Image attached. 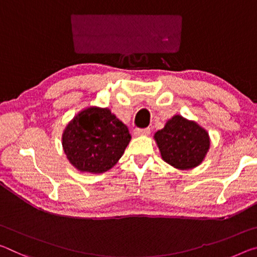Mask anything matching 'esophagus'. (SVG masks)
Listing matches in <instances>:
<instances>
[{"instance_id": "34e87169", "label": "esophagus", "mask_w": 257, "mask_h": 257, "mask_svg": "<svg viewBox=\"0 0 257 257\" xmlns=\"http://www.w3.org/2000/svg\"><path fill=\"white\" fill-rule=\"evenodd\" d=\"M151 133L150 128H145V129H135L134 132V135L135 136H148Z\"/></svg>"}]
</instances>
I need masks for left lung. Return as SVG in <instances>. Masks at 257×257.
Segmentation results:
<instances>
[{"mask_svg":"<svg viewBox=\"0 0 257 257\" xmlns=\"http://www.w3.org/2000/svg\"><path fill=\"white\" fill-rule=\"evenodd\" d=\"M162 160L180 170L202 164L210 148V137L198 122L175 114L165 127L154 134Z\"/></svg>","mask_w":257,"mask_h":257,"instance_id":"8db88e82","label":"left lung"}]
</instances>
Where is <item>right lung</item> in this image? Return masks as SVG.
Wrapping results in <instances>:
<instances>
[{
	"mask_svg": "<svg viewBox=\"0 0 257 257\" xmlns=\"http://www.w3.org/2000/svg\"><path fill=\"white\" fill-rule=\"evenodd\" d=\"M132 136L107 107L88 106L65 127L62 145L67 160L80 173L103 174L117 164Z\"/></svg>",
	"mask_w": 257,
	"mask_h": 257,
	"instance_id": "add662e5",
	"label": "right lung"
}]
</instances>
